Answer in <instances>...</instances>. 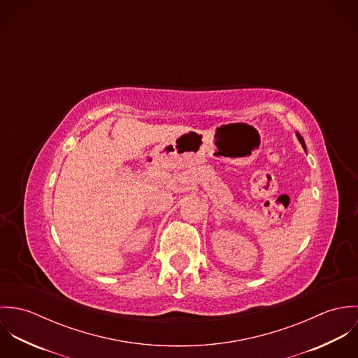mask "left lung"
Wrapping results in <instances>:
<instances>
[{
  "mask_svg": "<svg viewBox=\"0 0 358 358\" xmlns=\"http://www.w3.org/2000/svg\"><path fill=\"white\" fill-rule=\"evenodd\" d=\"M296 136H298V139H299V142L302 143V148L306 150V145H305V141H303V138L301 136V134L299 132H296Z\"/></svg>",
  "mask_w": 358,
  "mask_h": 358,
  "instance_id": "obj_1",
  "label": "left lung"
}]
</instances>
